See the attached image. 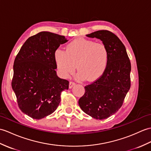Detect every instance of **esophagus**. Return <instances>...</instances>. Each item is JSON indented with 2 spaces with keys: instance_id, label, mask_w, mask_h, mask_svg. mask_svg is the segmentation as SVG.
Returning a JSON list of instances; mask_svg holds the SVG:
<instances>
[{
  "instance_id": "1",
  "label": "esophagus",
  "mask_w": 151,
  "mask_h": 151,
  "mask_svg": "<svg viewBox=\"0 0 151 151\" xmlns=\"http://www.w3.org/2000/svg\"><path fill=\"white\" fill-rule=\"evenodd\" d=\"M75 84H76V83H75L74 82H72V81L70 82H69V87L70 89H71L72 87L75 85Z\"/></svg>"
}]
</instances>
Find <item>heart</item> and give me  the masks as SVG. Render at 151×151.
<instances>
[{"mask_svg": "<svg viewBox=\"0 0 151 151\" xmlns=\"http://www.w3.org/2000/svg\"><path fill=\"white\" fill-rule=\"evenodd\" d=\"M55 60L58 71L64 78L78 69L77 78L92 81L100 77L106 69L108 51L102 43L78 38L66 47L65 52L57 50Z\"/></svg>", "mask_w": 151, "mask_h": 151, "instance_id": "1", "label": "heart"}]
</instances>
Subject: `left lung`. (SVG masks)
Returning <instances> with one entry per match:
<instances>
[{
  "mask_svg": "<svg viewBox=\"0 0 151 151\" xmlns=\"http://www.w3.org/2000/svg\"><path fill=\"white\" fill-rule=\"evenodd\" d=\"M86 36L102 41L108 51V61L102 75L85 86L78 104L87 114L104 120L119 110L130 89L131 62L125 45L111 31L99 30Z\"/></svg>",
  "mask_w": 151,
  "mask_h": 151,
  "instance_id": "8db88e82",
  "label": "left lung"
}]
</instances>
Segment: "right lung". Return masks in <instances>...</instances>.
Here are the masks:
<instances>
[{"mask_svg": "<svg viewBox=\"0 0 151 151\" xmlns=\"http://www.w3.org/2000/svg\"><path fill=\"white\" fill-rule=\"evenodd\" d=\"M68 40L64 36L42 31L24 42L14 61L12 89L22 113L36 120L52 114L69 81L57 75L55 52Z\"/></svg>", "mask_w": 151, "mask_h": 151, "instance_id": "1", "label": "right lung"}]
</instances>
